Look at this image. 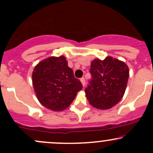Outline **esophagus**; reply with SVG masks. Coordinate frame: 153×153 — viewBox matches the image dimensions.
Returning <instances> with one entry per match:
<instances>
[{"mask_svg": "<svg viewBox=\"0 0 153 153\" xmlns=\"http://www.w3.org/2000/svg\"><path fill=\"white\" fill-rule=\"evenodd\" d=\"M80 82H81L82 86H85V78H80Z\"/></svg>", "mask_w": 153, "mask_h": 153, "instance_id": "obj_1", "label": "esophagus"}]
</instances>
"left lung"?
<instances>
[{"label": "left lung", "mask_w": 153, "mask_h": 153, "mask_svg": "<svg viewBox=\"0 0 153 153\" xmlns=\"http://www.w3.org/2000/svg\"><path fill=\"white\" fill-rule=\"evenodd\" d=\"M91 80L85 89L91 105L98 109H108L122 99L129 79V68L122 61L106 57L95 59L91 65Z\"/></svg>", "instance_id": "1"}]
</instances>
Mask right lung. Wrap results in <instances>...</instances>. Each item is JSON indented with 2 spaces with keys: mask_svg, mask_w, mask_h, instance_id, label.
Wrapping results in <instances>:
<instances>
[{
  "mask_svg": "<svg viewBox=\"0 0 153 153\" xmlns=\"http://www.w3.org/2000/svg\"><path fill=\"white\" fill-rule=\"evenodd\" d=\"M32 82L39 101L55 111L68 108L82 88L64 56L50 57L39 62L33 71Z\"/></svg>",
  "mask_w": 153,
  "mask_h": 153,
  "instance_id": "1",
  "label": "right lung"
}]
</instances>
